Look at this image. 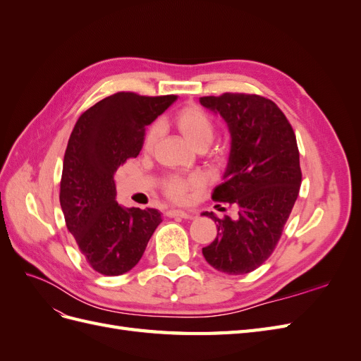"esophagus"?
Wrapping results in <instances>:
<instances>
[{
  "instance_id": "34e87169",
  "label": "esophagus",
  "mask_w": 361,
  "mask_h": 361,
  "mask_svg": "<svg viewBox=\"0 0 361 361\" xmlns=\"http://www.w3.org/2000/svg\"><path fill=\"white\" fill-rule=\"evenodd\" d=\"M167 215L171 216V218H174V216L185 218V220H191V218H194L192 212H185V211H180V209H170V211H167Z\"/></svg>"
}]
</instances>
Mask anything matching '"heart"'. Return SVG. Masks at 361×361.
<instances>
[{"label": "heart", "instance_id": "heart-1", "mask_svg": "<svg viewBox=\"0 0 361 361\" xmlns=\"http://www.w3.org/2000/svg\"><path fill=\"white\" fill-rule=\"evenodd\" d=\"M174 123L179 129V133L183 135V138L194 147L199 149L203 146H209L214 140V123L211 117L207 116L199 106H185L174 117ZM161 135V126L154 125L146 135L145 145L147 149L154 147ZM203 185V180L199 176H191L187 179L182 178H170L166 183V191L174 200H185L187 194L191 191L199 190Z\"/></svg>", "mask_w": 361, "mask_h": 361}]
</instances>
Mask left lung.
I'll use <instances>...</instances> for the list:
<instances>
[{
    "instance_id": "obj_1",
    "label": "left lung",
    "mask_w": 361,
    "mask_h": 361,
    "mask_svg": "<svg viewBox=\"0 0 361 361\" xmlns=\"http://www.w3.org/2000/svg\"><path fill=\"white\" fill-rule=\"evenodd\" d=\"M231 134L224 183L215 202L238 206V218L218 221L216 238L203 248L207 264L231 276L259 268L274 251L301 187L297 138L280 108L267 97L244 93L200 97Z\"/></svg>"
}]
</instances>
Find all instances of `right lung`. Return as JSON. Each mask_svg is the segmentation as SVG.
Here are the masks:
<instances>
[{"label":"right lung","instance_id":"add662e5","mask_svg":"<svg viewBox=\"0 0 361 361\" xmlns=\"http://www.w3.org/2000/svg\"><path fill=\"white\" fill-rule=\"evenodd\" d=\"M176 99L173 94L114 93L82 113L72 130L60 204L68 231L99 274L120 276L133 269L162 221L158 209L118 204L114 174L140 154L146 128Z\"/></svg>","mask_w":361,"mask_h":361}]
</instances>
